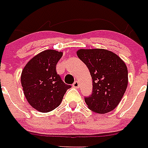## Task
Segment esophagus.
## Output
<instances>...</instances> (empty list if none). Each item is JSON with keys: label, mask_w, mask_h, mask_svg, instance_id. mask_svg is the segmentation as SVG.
I'll use <instances>...</instances> for the list:
<instances>
[{"label": "esophagus", "mask_w": 148, "mask_h": 148, "mask_svg": "<svg viewBox=\"0 0 148 148\" xmlns=\"http://www.w3.org/2000/svg\"><path fill=\"white\" fill-rule=\"evenodd\" d=\"M73 86L74 87V88H79V82L78 81L74 82L73 84Z\"/></svg>", "instance_id": "esophagus-1"}]
</instances>
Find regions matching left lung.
<instances>
[{
  "mask_svg": "<svg viewBox=\"0 0 148 148\" xmlns=\"http://www.w3.org/2000/svg\"><path fill=\"white\" fill-rule=\"evenodd\" d=\"M77 56L88 67L92 79V92L85 97L88 108L99 114L114 110L127 86L125 62L115 53L103 49H82Z\"/></svg>",
  "mask_w": 148,
  "mask_h": 148,
  "instance_id": "8db88e82",
  "label": "left lung"
}]
</instances>
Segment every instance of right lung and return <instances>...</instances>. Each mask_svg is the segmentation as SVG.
Here are the masks:
<instances>
[{"instance_id": "add662e5", "label": "right lung", "mask_w": 148, "mask_h": 148, "mask_svg": "<svg viewBox=\"0 0 148 148\" xmlns=\"http://www.w3.org/2000/svg\"><path fill=\"white\" fill-rule=\"evenodd\" d=\"M62 53L47 49L27 62L21 74V85L27 101L40 112H49L60 106L71 88L56 73Z\"/></svg>"}]
</instances>
